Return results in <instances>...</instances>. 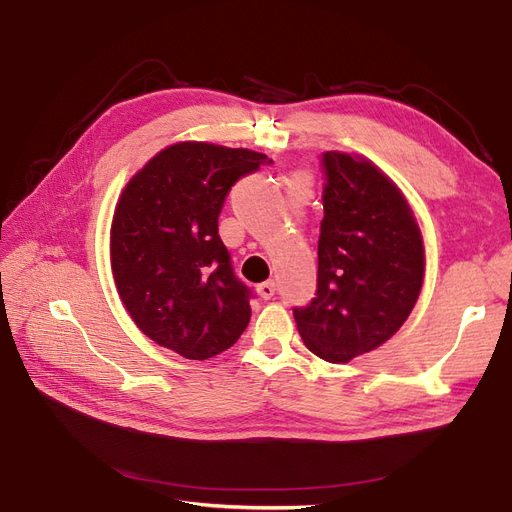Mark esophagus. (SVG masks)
Returning a JSON list of instances; mask_svg holds the SVG:
<instances>
[{"instance_id": "1", "label": "esophagus", "mask_w": 512, "mask_h": 512, "mask_svg": "<svg viewBox=\"0 0 512 512\" xmlns=\"http://www.w3.org/2000/svg\"><path fill=\"white\" fill-rule=\"evenodd\" d=\"M256 292L260 294V299L269 301V299L273 297V294H275V282H273V280H269V282H262V284H258Z\"/></svg>"}]
</instances>
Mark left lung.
Instances as JSON below:
<instances>
[{"label": "left lung", "instance_id": "left-lung-1", "mask_svg": "<svg viewBox=\"0 0 512 512\" xmlns=\"http://www.w3.org/2000/svg\"><path fill=\"white\" fill-rule=\"evenodd\" d=\"M318 288L294 307L303 344L348 363L391 339L412 312L425 275L423 237L397 185L365 158L324 151Z\"/></svg>", "mask_w": 512, "mask_h": 512}]
</instances>
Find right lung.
Segmentation results:
<instances>
[{"mask_svg": "<svg viewBox=\"0 0 512 512\" xmlns=\"http://www.w3.org/2000/svg\"><path fill=\"white\" fill-rule=\"evenodd\" d=\"M265 153L211 143L162 149L128 181L111 226V267L128 314L153 342L205 361L237 342L252 290L218 235L224 200Z\"/></svg>", "mask_w": 512, "mask_h": 512, "instance_id": "1", "label": "right lung"}]
</instances>
